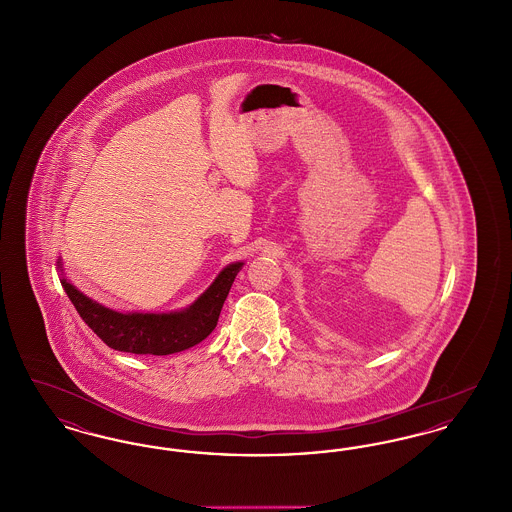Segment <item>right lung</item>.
<instances>
[{
    "instance_id": "1",
    "label": "right lung",
    "mask_w": 512,
    "mask_h": 512,
    "mask_svg": "<svg viewBox=\"0 0 512 512\" xmlns=\"http://www.w3.org/2000/svg\"><path fill=\"white\" fill-rule=\"evenodd\" d=\"M244 263H232L184 311L174 313H119L78 292L61 276V286L82 320L111 349L134 355H171L205 340L219 322L220 309ZM61 268V265H59Z\"/></svg>"
}]
</instances>
